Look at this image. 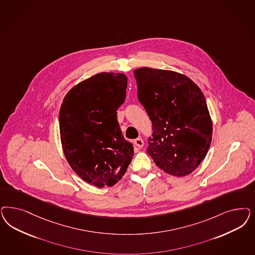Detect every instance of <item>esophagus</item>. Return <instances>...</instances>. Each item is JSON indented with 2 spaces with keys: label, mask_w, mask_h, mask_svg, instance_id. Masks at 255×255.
<instances>
[{
  "label": "esophagus",
  "mask_w": 255,
  "mask_h": 255,
  "mask_svg": "<svg viewBox=\"0 0 255 255\" xmlns=\"http://www.w3.org/2000/svg\"><path fill=\"white\" fill-rule=\"evenodd\" d=\"M134 144L137 146V147L141 148L143 146V140L141 138H137L134 140Z\"/></svg>",
  "instance_id": "obj_1"
}]
</instances>
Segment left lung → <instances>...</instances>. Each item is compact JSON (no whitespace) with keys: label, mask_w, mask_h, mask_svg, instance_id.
Here are the masks:
<instances>
[{"label":"left lung","mask_w":255,"mask_h":255,"mask_svg":"<svg viewBox=\"0 0 255 255\" xmlns=\"http://www.w3.org/2000/svg\"><path fill=\"white\" fill-rule=\"evenodd\" d=\"M138 99L153 125L147 153L173 176L192 173L206 157L213 124L203 92L186 75L141 67L133 71Z\"/></svg>","instance_id":"1"}]
</instances>
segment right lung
Segmentation results:
<instances>
[{
  "label": "right lung",
  "mask_w": 255,
  "mask_h": 255,
  "mask_svg": "<svg viewBox=\"0 0 255 255\" xmlns=\"http://www.w3.org/2000/svg\"><path fill=\"white\" fill-rule=\"evenodd\" d=\"M127 85L123 73H98L68 91L60 109L66 160L81 178L98 188L120 180L134 155L116 113L126 99Z\"/></svg>",
  "instance_id": "1"
}]
</instances>
